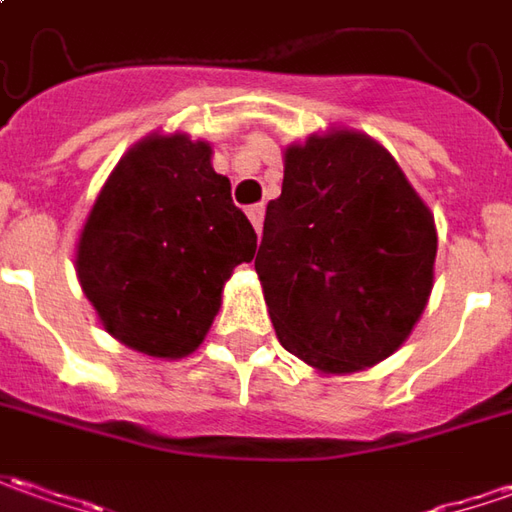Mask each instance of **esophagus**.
Returning a JSON list of instances; mask_svg holds the SVG:
<instances>
[{
	"label": "esophagus",
	"mask_w": 512,
	"mask_h": 512,
	"mask_svg": "<svg viewBox=\"0 0 512 512\" xmlns=\"http://www.w3.org/2000/svg\"><path fill=\"white\" fill-rule=\"evenodd\" d=\"M246 215H249V221H252V227H255V232H260V227H263V215H266V210H263V204H252V207L246 210Z\"/></svg>",
	"instance_id": "obj_1"
}]
</instances>
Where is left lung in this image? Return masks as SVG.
I'll return each mask as SVG.
<instances>
[{"instance_id":"left-lung-1","label":"left lung","mask_w":512,"mask_h":512,"mask_svg":"<svg viewBox=\"0 0 512 512\" xmlns=\"http://www.w3.org/2000/svg\"><path fill=\"white\" fill-rule=\"evenodd\" d=\"M437 232L392 156L336 131L285 151L255 269L288 353L322 373L392 356L426 308Z\"/></svg>"}]
</instances>
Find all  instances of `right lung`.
Here are the masks:
<instances>
[{
	"label": "right lung",
	"instance_id": "obj_1",
	"mask_svg": "<svg viewBox=\"0 0 512 512\" xmlns=\"http://www.w3.org/2000/svg\"><path fill=\"white\" fill-rule=\"evenodd\" d=\"M210 145L151 137L120 159L78 243V280L103 325L139 353L182 358L207 336L221 291L257 235Z\"/></svg>",
	"mask_w": 512,
	"mask_h": 512
}]
</instances>
